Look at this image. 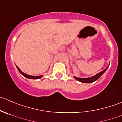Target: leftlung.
<instances>
[{
	"label": "left lung",
	"mask_w": 122,
	"mask_h": 122,
	"mask_svg": "<svg viewBox=\"0 0 122 122\" xmlns=\"http://www.w3.org/2000/svg\"><path fill=\"white\" fill-rule=\"evenodd\" d=\"M109 67V66H108V67H107V68H106V69L100 72L99 73H98V74H97L96 75L92 77H87V78H80V77H74V79H76L77 81H80V82L81 83H92L94 82V81H96L97 80H98V79H99V78L103 74V73H104L105 71H106V70L107 69V68Z\"/></svg>",
	"instance_id": "1"
}]
</instances>
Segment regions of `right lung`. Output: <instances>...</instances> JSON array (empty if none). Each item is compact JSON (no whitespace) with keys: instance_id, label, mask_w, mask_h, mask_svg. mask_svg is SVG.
Wrapping results in <instances>:
<instances>
[{"instance_id":"1","label":"right lung","mask_w":122,"mask_h":122,"mask_svg":"<svg viewBox=\"0 0 122 122\" xmlns=\"http://www.w3.org/2000/svg\"><path fill=\"white\" fill-rule=\"evenodd\" d=\"M16 67H17V69L18 70L19 72H20V73H21V74H22V76H23L24 77H25L26 78H28V79H41V77H42L43 76L41 75V76H31V75H28V74H25V73H23V72L20 69V68H18V67L16 66Z\"/></svg>"}]
</instances>
